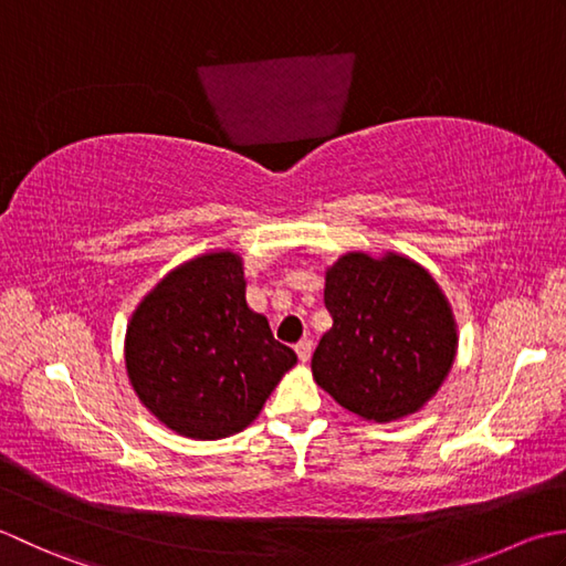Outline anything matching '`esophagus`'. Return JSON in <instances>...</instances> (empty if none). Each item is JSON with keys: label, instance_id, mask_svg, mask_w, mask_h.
<instances>
[{"label": "esophagus", "instance_id": "esophagus-1", "mask_svg": "<svg viewBox=\"0 0 566 566\" xmlns=\"http://www.w3.org/2000/svg\"><path fill=\"white\" fill-rule=\"evenodd\" d=\"M295 352H297V359L303 361V364H307L310 361V354H313V342H310V339L297 342L295 344Z\"/></svg>", "mask_w": 566, "mask_h": 566}]
</instances>
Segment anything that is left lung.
<instances>
[{
  "instance_id": "left-lung-1",
  "label": "left lung",
  "mask_w": 566,
  "mask_h": 566,
  "mask_svg": "<svg viewBox=\"0 0 566 566\" xmlns=\"http://www.w3.org/2000/svg\"><path fill=\"white\" fill-rule=\"evenodd\" d=\"M332 329L313 354L317 386L364 420L420 410L457 354V327L432 275L410 259L347 253L327 271Z\"/></svg>"
}]
</instances>
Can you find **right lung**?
I'll use <instances>...</instances> for the list:
<instances>
[{"mask_svg":"<svg viewBox=\"0 0 566 566\" xmlns=\"http://www.w3.org/2000/svg\"><path fill=\"white\" fill-rule=\"evenodd\" d=\"M244 291L237 253H205L170 271L132 315L126 374L144 406L178 434L241 432L297 361Z\"/></svg>","mask_w":566,"mask_h":566,"instance_id":"obj_1","label":"right lung"}]
</instances>
